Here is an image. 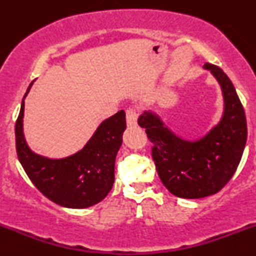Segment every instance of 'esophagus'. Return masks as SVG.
Returning <instances> with one entry per match:
<instances>
[{
    "label": "esophagus",
    "mask_w": 256,
    "mask_h": 256,
    "mask_svg": "<svg viewBox=\"0 0 256 256\" xmlns=\"http://www.w3.org/2000/svg\"><path fill=\"white\" fill-rule=\"evenodd\" d=\"M138 111L135 108H128L126 111V122H128V126H136L138 125Z\"/></svg>",
    "instance_id": "34e87169"
}]
</instances>
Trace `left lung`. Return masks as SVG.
<instances>
[{
  "mask_svg": "<svg viewBox=\"0 0 256 256\" xmlns=\"http://www.w3.org/2000/svg\"><path fill=\"white\" fill-rule=\"evenodd\" d=\"M224 97L221 120L200 139L187 140L166 126L160 116L145 111L138 124L152 142V160L162 183L179 198H204L221 190L238 169L246 144V117L230 78L206 63Z\"/></svg>",
  "mask_w": 256,
  "mask_h": 256,
  "instance_id": "8db88e82",
  "label": "left lung"
}]
</instances>
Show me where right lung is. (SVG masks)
<instances>
[{"label": "right lung", "mask_w": 256, "mask_h": 256, "mask_svg": "<svg viewBox=\"0 0 256 256\" xmlns=\"http://www.w3.org/2000/svg\"><path fill=\"white\" fill-rule=\"evenodd\" d=\"M24 100L15 126L16 152L31 182L45 197L66 208H87L101 202L114 182V160L126 128L125 112L118 111L102 121L80 152L52 159L34 152L26 142Z\"/></svg>", "instance_id": "1"}]
</instances>
